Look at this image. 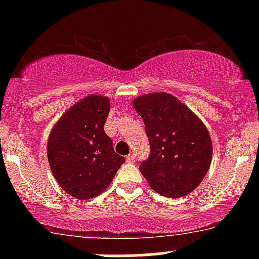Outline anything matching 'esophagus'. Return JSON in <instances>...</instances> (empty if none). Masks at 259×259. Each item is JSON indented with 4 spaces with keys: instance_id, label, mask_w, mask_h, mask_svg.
Returning <instances> with one entry per match:
<instances>
[{
    "instance_id": "34e87169",
    "label": "esophagus",
    "mask_w": 259,
    "mask_h": 259,
    "mask_svg": "<svg viewBox=\"0 0 259 259\" xmlns=\"http://www.w3.org/2000/svg\"><path fill=\"white\" fill-rule=\"evenodd\" d=\"M134 160H135V156H134L133 153L127 154V156H126V162H129V163H134Z\"/></svg>"
}]
</instances>
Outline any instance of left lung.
<instances>
[{"label":"left lung","instance_id":"obj_1","mask_svg":"<svg viewBox=\"0 0 259 259\" xmlns=\"http://www.w3.org/2000/svg\"><path fill=\"white\" fill-rule=\"evenodd\" d=\"M144 119L151 154L140 171L159 195L183 197L201 184L212 162V140L191 109L165 92L133 101Z\"/></svg>","mask_w":259,"mask_h":259}]
</instances>
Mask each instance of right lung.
I'll use <instances>...</instances> for the list:
<instances>
[{"label": "right lung", "mask_w": 259, "mask_h": 259, "mask_svg": "<svg viewBox=\"0 0 259 259\" xmlns=\"http://www.w3.org/2000/svg\"><path fill=\"white\" fill-rule=\"evenodd\" d=\"M109 108L107 97H84L59 118L50 134L47 156L53 177L67 194L79 200L102 194L125 162L114 152L103 129Z\"/></svg>", "instance_id": "obj_1"}]
</instances>
